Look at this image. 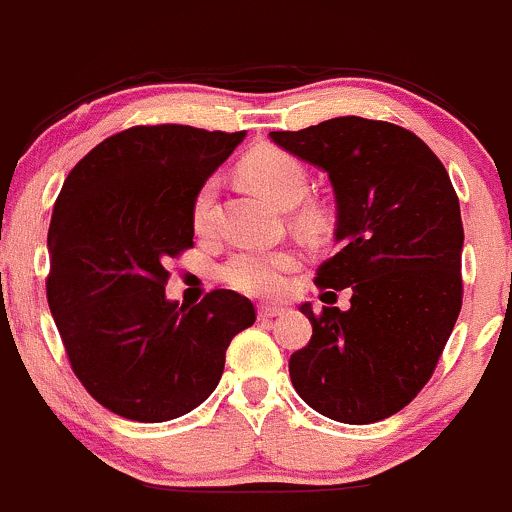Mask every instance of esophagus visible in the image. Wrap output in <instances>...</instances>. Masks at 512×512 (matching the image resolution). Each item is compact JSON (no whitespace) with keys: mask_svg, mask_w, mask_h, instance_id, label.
Wrapping results in <instances>:
<instances>
[{"mask_svg":"<svg viewBox=\"0 0 512 512\" xmlns=\"http://www.w3.org/2000/svg\"><path fill=\"white\" fill-rule=\"evenodd\" d=\"M257 316H260L262 320H265V318H279V316H284V308L282 306H272V303H262V306L257 308Z\"/></svg>","mask_w":512,"mask_h":512,"instance_id":"esophagus-1","label":"esophagus"}]
</instances>
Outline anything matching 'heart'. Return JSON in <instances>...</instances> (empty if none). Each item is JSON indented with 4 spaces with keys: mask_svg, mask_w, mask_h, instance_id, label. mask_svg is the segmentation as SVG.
<instances>
[{
    "mask_svg": "<svg viewBox=\"0 0 512 512\" xmlns=\"http://www.w3.org/2000/svg\"><path fill=\"white\" fill-rule=\"evenodd\" d=\"M240 172L247 182L255 189H260L272 204L279 209L291 211L306 199L308 187V172L286 150L279 148H260L250 153L240 165ZM218 182L209 179L204 187L199 189L194 199L192 218L196 230H209L213 221V206H216ZM301 223L311 226L316 223V211L303 209L299 216ZM299 267V255L294 250H257V247H247V250L235 252L228 257L226 265L221 267V277L235 291L255 299H269V296L282 294L286 284V274L294 272Z\"/></svg>",
    "mask_w": 512,
    "mask_h": 512,
    "instance_id": "heart-1",
    "label": "heart"
}]
</instances>
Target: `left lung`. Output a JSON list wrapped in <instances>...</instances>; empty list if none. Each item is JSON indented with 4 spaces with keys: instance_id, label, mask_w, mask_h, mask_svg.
<instances>
[{
    "instance_id": "1",
    "label": "left lung",
    "mask_w": 512,
    "mask_h": 512,
    "mask_svg": "<svg viewBox=\"0 0 512 512\" xmlns=\"http://www.w3.org/2000/svg\"><path fill=\"white\" fill-rule=\"evenodd\" d=\"M269 138L328 174L340 250L316 284L352 289L347 311L301 306L313 335L289 359L291 384L338 423L389 418L428 384L462 308L464 228L449 174L415 133L362 116Z\"/></svg>"
}]
</instances>
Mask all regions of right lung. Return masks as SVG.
Returning a JSON list of instances; mask_svg holds the SVG:
<instances>
[{
	"mask_svg": "<svg viewBox=\"0 0 512 512\" xmlns=\"http://www.w3.org/2000/svg\"><path fill=\"white\" fill-rule=\"evenodd\" d=\"M245 131L136 126L67 174L48 230V306L72 372L111 413L165 423L218 386L250 299L216 289L196 306L165 296V262L194 245V199Z\"/></svg>",
	"mask_w": 512,
	"mask_h": 512,
	"instance_id": "right-lung-1",
	"label": "right lung"
}]
</instances>
